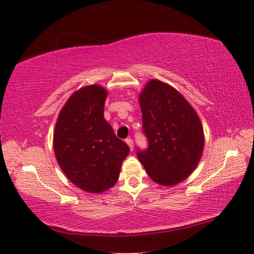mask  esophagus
I'll list each match as a JSON object with an SVG mask.
<instances>
[{"instance_id":"34e87169","label":"esophagus","mask_w":254,"mask_h":254,"mask_svg":"<svg viewBox=\"0 0 254 254\" xmlns=\"http://www.w3.org/2000/svg\"><path fill=\"white\" fill-rule=\"evenodd\" d=\"M126 142L128 145V147H130V149L133 150V148H134V146H133V139L132 138H127Z\"/></svg>"}]
</instances>
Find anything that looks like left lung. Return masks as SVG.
Instances as JSON below:
<instances>
[{"mask_svg": "<svg viewBox=\"0 0 254 254\" xmlns=\"http://www.w3.org/2000/svg\"><path fill=\"white\" fill-rule=\"evenodd\" d=\"M138 101L148 147L137 149V158L153 181L175 186L190 176L201 159L202 123L185 97L160 80H149Z\"/></svg>", "mask_w": 254, "mask_h": 254, "instance_id": "8db88e82", "label": "left lung"}]
</instances>
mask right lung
<instances>
[{
    "mask_svg": "<svg viewBox=\"0 0 254 254\" xmlns=\"http://www.w3.org/2000/svg\"><path fill=\"white\" fill-rule=\"evenodd\" d=\"M108 93L89 85L69 97L58 117L53 148L68 180L82 190L101 193L116 185L130 153L104 117Z\"/></svg>",
    "mask_w": 254,
    "mask_h": 254,
    "instance_id": "right-lung-1",
    "label": "right lung"
}]
</instances>
